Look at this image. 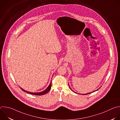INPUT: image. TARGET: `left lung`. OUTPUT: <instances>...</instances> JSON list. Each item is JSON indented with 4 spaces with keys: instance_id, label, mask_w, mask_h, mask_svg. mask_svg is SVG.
Instances as JSON below:
<instances>
[{
    "instance_id": "1",
    "label": "left lung",
    "mask_w": 120,
    "mask_h": 120,
    "mask_svg": "<svg viewBox=\"0 0 120 120\" xmlns=\"http://www.w3.org/2000/svg\"><path fill=\"white\" fill-rule=\"evenodd\" d=\"M68 85H69V87H70V88L71 89V90H72V89L70 88V86H69V83H68ZM99 89H98L97 90H95V91H93V92H91V93H87V94H82V95H86V94H91V93H93V92H95V91H97V90H98ZM73 91V90H72ZM74 92V91H73Z\"/></svg>"
}]
</instances>
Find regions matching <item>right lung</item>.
Returning <instances> with one entry per match:
<instances>
[{"mask_svg":"<svg viewBox=\"0 0 120 120\" xmlns=\"http://www.w3.org/2000/svg\"><path fill=\"white\" fill-rule=\"evenodd\" d=\"M51 86H52V84H51V81L50 82V84H49L48 86L47 87V88L46 89H45L44 91L41 92H38V93H32V92H28L27 91H26L25 90H24L23 89H22L21 87H20V88L22 90V91H23L25 92L29 93L30 94H34V95H44L46 94V93H47L50 90L51 88Z\"/></svg>","mask_w":120,"mask_h":120,"instance_id":"add662e5","label":"right lung"}]
</instances>
